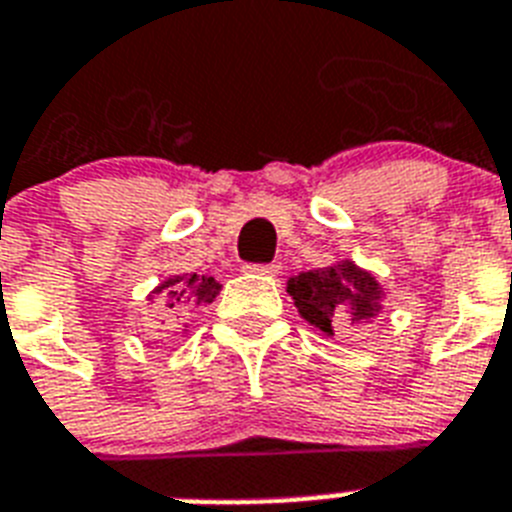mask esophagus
<instances>
[{"mask_svg":"<svg viewBox=\"0 0 512 512\" xmlns=\"http://www.w3.org/2000/svg\"><path fill=\"white\" fill-rule=\"evenodd\" d=\"M249 273H257V276H276L281 265L278 263H257V265H247Z\"/></svg>","mask_w":512,"mask_h":512,"instance_id":"obj_1","label":"esophagus"}]
</instances>
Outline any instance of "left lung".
<instances>
[{
  "instance_id": "1",
  "label": "left lung",
  "mask_w": 512,
  "mask_h": 512,
  "mask_svg": "<svg viewBox=\"0 0 512 512\" xmlns=\"http://www.w3.org/2000/svg\"><path fill=\"white\" fill-rule=\"evenodd\" d=\"M286 292L299 315L328 336H334L342 321L368 323L381 310V284L352 260L299 273L289 278Z\"/></svg>"
}]
</instances>
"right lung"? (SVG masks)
I'll return each mask as SVG.
<instances>
[{"mask_svg": "<svg viewBox=\"0 0 512 512\" xmlns=\"http://www.w3.org/2000/svg\"><path fill=\"white\" fill-rule=\"evenodd\" d=\"M220 292V284L213 276H197V273H184V276H170L157 286L152 297L160 294L165 307H194L210 305Z\"/></svg>", "mask_w": 512, "mask_h": 512, "instance_id": "right-lung-1", "label": "right lung"}]
</instances>
